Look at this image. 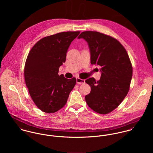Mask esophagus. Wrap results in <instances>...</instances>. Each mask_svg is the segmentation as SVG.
<instances>
[{
    "label": "esophagus",
    "instance_id": "obj_1",
    "mask_svg": "<svg viewBox=\"0 0 153 153\" xmlns=\"http://www.w3.org/2000/svg\"><path fill=\"white\" fill-rule=\"evenodd\" d=\"M76 83L78 84H82L85 83V80L79 78H76Z\"/></svg>",
    "mask_w": 153,
    "mask_h": 153
}]
</instances>
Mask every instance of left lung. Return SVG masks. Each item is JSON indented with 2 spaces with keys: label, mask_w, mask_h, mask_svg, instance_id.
<instances>
[{
  "label": "left lung",
  "mask_w": 153,
  "mask_h": 153,
  "mask_svg": "<svg viewBox=\"0 0 153 153\" xmlns=\"http://www.w3.org/2000/svg\"><path fill=\"white\" fill-rule=\"evenodd\" d=\"M87 42L91 64L101 66V78L85 82L91 92L85 96L88 105L96 112L108 114L118 107L127 95L132 66L124 47L116 39L95 31H85L78 38Z\"/></svg>",
  "instance_id": "1"
}]
</instances>
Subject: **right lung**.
<instances>
[{
    "label": "right lung",
    "mask_w": 153,
    "mask_h": 153,
    "mask_svg": "<svg viewBox=\"0 0 153 153\" xmlns=\"http://www.w3.org/2000/svg\"><path fill=\"white\" fill-rule=\"evenodd\" d=\"M80 32H63L40 39L30 51L24 75L30 95L38 108L53 113L65 105L76 78L58 75L68 49Z\"/></svg>",
    "instance_id": "1"
}]
</instances>
